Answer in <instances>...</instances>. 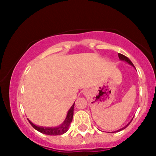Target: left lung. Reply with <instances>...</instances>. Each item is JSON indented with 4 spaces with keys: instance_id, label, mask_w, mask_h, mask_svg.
Masks as SVG:
<instances>
[{
    "instance_id": "1",
    "label": "left lung",
    "mask_w": 156,
    "mask_h": 156,
    "mask_svg": "<svg viewBox=\"0 0 156 156\" xmlns=\"http://www.w3.org/2000/svg\"><path fill=\"white\" fill-rule=\"evenodd\" d=\"M118 56H119V60H122V61H124V62H127V63H128V64H129V65H130V66H133L134 68H135V69H136V68H135V66H134V65H133V62H131V60H129V58H127V57H126V56H125V55H122V54H120V53H119V54H118ZM133 119H131V121H130V122H129V123H128L127 125H125V127H122V128H121V129H118V130H117V131H114V132H112V133H117V132H119V131H121V130H122V129H125V128H126V127H127V126L129 125V124H130V122H132V120H133Z\"/></svg>"
}]
</instances>
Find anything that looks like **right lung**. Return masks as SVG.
I'll list each match as a JSON object with an SVG mask.
<instances>
[{
  "label": "right lung",
  "instance_id": "right-lung-1",
  "mask_svg": "<svg viewBox=\"0 0 156 156\" xmlns=\"http://www.w3.org/2000/svg\"><path fill=\"white\" fill-rule=\"evenodd\" d=\"M74 104H73L70 109L68 110V114H67V116L66 119L60 125L57 126V127H41V126H38L34 125L33 122H31L29 119L28 121L29 123L31 124V125L37 131L40 132L41 133L45 134V135H62V134L66 133L67 131L68 130L69 127H70V123H71L73 121V109H74Z\"/></svg>",
  "mask_w": 156,
  "mask_h": 156
}]
</instances>
